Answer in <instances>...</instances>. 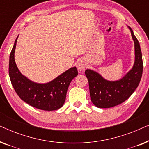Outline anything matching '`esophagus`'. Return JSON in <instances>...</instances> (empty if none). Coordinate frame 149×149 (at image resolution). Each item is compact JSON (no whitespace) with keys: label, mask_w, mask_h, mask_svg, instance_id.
Instances as JSON below:
<instances>
[{"label":"esophagus","mask_w":149,"mask_h":149,"mask_svg":"<svg viewBox=\"0 0 149 149\" xmlns=\"http://www.w3.org/2000/svg\"><path fill=\"white\" fill-rule=\"evenodd\" d=\"M77 67L78 70L81 72V71H83L85 68V67H86V64H85L84 61L79 60L77 64Z\"/></svg>","instance_id":"esophagus-1"}]
</instances>
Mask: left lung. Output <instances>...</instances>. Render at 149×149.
Listing matches in <instances>:
<instances>
[{
    "label": "left lung",
    "instance_id": "1",
    "mask_svg": "<svg viewBox=\"0 0 149 149\" xmlns=\"http://www.w3.org/2000/svg\"><path fill=\"white\" fill-rule=\"evenodd\" d=\"M135 45V62L131 70L119 81H109L98 73L85 70L89 82L91 100L98 108H111L123 103L131 96L141 80L143 63L139 42L130 28Z\"/></svg>",
    "mask_w": 149,
    "mask_h": 149
}]
</instances>
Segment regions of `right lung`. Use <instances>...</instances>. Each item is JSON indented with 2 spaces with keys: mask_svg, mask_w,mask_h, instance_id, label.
<instances>
[{
  "mask_svg": "<svg viewBox=\"0 0 149 149\" xmlns=\"http://www.w3.org/2000/svg\"><path fill=\"white\" fill-rule=\"evenodd\" d=\"M17 38L10 54L9 66L10 80L15 92L22 100L36 109L43 111L59 109L64 104L70 82L78 75L77 68L68 69L45 84L32 82L22 75L16 66L14 53Z\"/></svg>",
  "mask_w": 149,
  "mask_h": 149,
  "instance_id": "obj_1",
  "label": "right lung"
}]
</instances>
